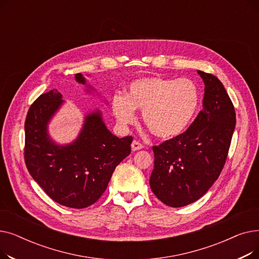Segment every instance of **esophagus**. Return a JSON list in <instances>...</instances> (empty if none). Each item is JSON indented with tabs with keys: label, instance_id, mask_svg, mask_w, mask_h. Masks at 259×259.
Here are the masks:
<instances>
[{
	"label": "esophagus",
	"instance_id": "34e87169",
	"mask_svg": "<svg viewBox=\"0 0 259 259\" xmlns=\"http://www.w3.org/2000/svg\"><path fill=\"white\" fill-rule=\"evenodd\" d=\"M143 148H144V146L141 143H139L138 141H133L131 144L132 151H138V150H141V149H143Z\"/></svg>",
	"mask_w": 259,
	"mask_h": 259
}]
</instances>
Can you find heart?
<instances>
[{"instance_id": "heart-1", "label": "heart", "mask_w": 259, "mask_h": 259, "mask_svg": "<svg viewBox=\"0 0 259 259\" xmlns=\"http://www.w3.org/2000/svg\"><path fill=\"white\" fill-rule=\"evenodd\" d=\"M198 105V88L191 79L149 76L133 80L126 97L114 95L112 111L121 125H129L135 120L134 109L142 110L150 132L169 140L186 131Z\"/></svg>"}]
</instances>
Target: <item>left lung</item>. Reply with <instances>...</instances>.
<instances>
[{
    "label": "left lung",
    "instance_id": "obj_1",
    "mask_svg": "<svg viewBox=\"0 0 259 259\" xmlns=\"http://www.w3.org/2000/svg\"><path fill=\"white\" fill-rule=\"evenodd\" d=\"M205 83L202 110L181 135L153 146L150 187L165 205L180 208L205 195L225 166L235 128L234 106L222 81L198 70Z\"/></svg>",
    "mask_w": 259,
    "mask_h": 259
}]
</instances>
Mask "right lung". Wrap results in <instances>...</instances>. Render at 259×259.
<instances>
[{
  "label": "right lung",
  "mask_w": 259,
  "mask_h": 259,
  "mask_svg": "<svg viewBox=\"0 0 259 259\" xmlns=\"http://www.w3.org/2000/svg\"><path fill=\"white\" fill-rule=\"evenodd\" d=\"M75 80L86 85L81 73L75 74ZM63 103L62 94L52 89L30 106L25 120V164L51 199L83 209L103 195L116 166L130 154L132 137H115L97 110L86 115L74 142L58 145L49 137L48 122Z\"/></svg>",
  "instance_id": "1"
}]
</instances>
